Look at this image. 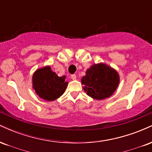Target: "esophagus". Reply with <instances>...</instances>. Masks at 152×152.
Wrapping results in <instances>:
<instances>
[{
    "mask_svg": "<svg viewBox=\"0 0 152 152\" xmlns=\"http://www.w3.org/2000/svg\"><path fill=\"white\" fill-rule=\"evenodd\" d=\"M71 78L72 80H76V76L75 74H73L71 76Z\"/></svg>",
    "mask_w": 152,
    "mask_h": 152,
    "instance_id": "1",
    "label": "esophagus"
}]
</instances>
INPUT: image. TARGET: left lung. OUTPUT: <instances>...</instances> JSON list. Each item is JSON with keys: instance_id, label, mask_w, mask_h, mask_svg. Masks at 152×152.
Instances as JSON below:
<instances>
[{"instance_id": "obj_1", "label": "left lung", "mask_w": 152, "mask_h": 152, "mask_svg": "<svg viewBox=\"0 0 152 152\" xmlns=\"http://www.w3.org/2000/svg\"><path fill=\"white\" fill-rule=\"evenodd\" d=\"M81 83L87 95L102 100L114 93L119 83V76L116 71L106 64H94L86 71Z\"/></svg>"}]
</instances>
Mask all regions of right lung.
Returning <instances> with one entry per match:
<instances>
[{
	"label": "right lung",
	"mask_w": 152,
	"mask_h": 152,
	"mask_svg": "<svg viewBox=\"0 0 152 152\" xmlns=\"http://www.w3.org/2000/svg\"><path fill=\"white\" fill-rule=\"evenodd\" d=\"M66 76L59 77L50 66L38 69L33 76V87L38 96L45 101H54L65 91L68 82Z\"/></svg>",
	"instance_id": "add662e5"
}]
</instances>
